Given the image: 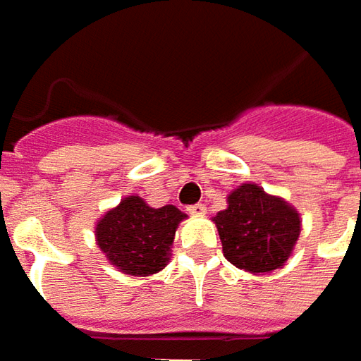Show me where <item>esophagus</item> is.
Wrapping results in <instances>:
<instances>
[{
    "label": "esophagus",
    "instance_id": "34e87169",
    "mask_svg": "<svg viewBox=\"0 0 361 361\" xmlns=\"http://www.w3.org/2000/svg\"><path fill=\"white\" fill-rule=\"evenodd\" d=\"M188 212L200 216V214H204V212H207V207H204L202 202H197V204H190V207H188Z\"/></svg>",
    "mask_w": 361,
    "mask_h": 361
}]
</instances>
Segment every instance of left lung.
<instances>
[{"instance_id": "8db88e82", "label": "left lung", "mask_w": 361, "mask_h": 361, "mask_svg": "<svg viewBox=\"0 0 361 361\" xmlns=\"http://www.w3.org/2000/svg\"><path fill=\"white\" fill-rule=\"evenodd\" d=\"M226 260L248 272H272L288 260L300 236V216L282 198L243 185L228 195V209L214 216Z\"/></svg>"}]
</instances>
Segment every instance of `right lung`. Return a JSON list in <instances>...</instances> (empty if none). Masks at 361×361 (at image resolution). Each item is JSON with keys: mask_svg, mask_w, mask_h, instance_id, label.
I'll return each mask as SVG.
<instances>
[{"mask_svg": "<svg viewBox=\"0 0 361 361\" xmlns=\"http://www.w3.org/2000/svg\"><path fill=\"white\" fill-rule=\"evenodd\" d=\"M185 216L173 204L152 209L141 197H129L99 220L97 243L125 274L149 276L166 266L176 226Z\"/></svg>", "mask_w": 361, "mask_h": 361, "instance_id": "right-lung-1", "label": "right lung"}]
</instances>
